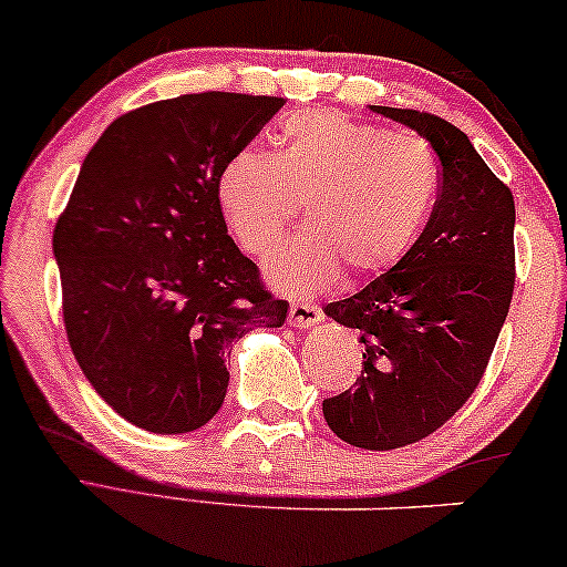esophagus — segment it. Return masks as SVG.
Listing matches in <instances>:
<instances>
[{"label":"esophagus","mask_w":567,"mask_h":567,"mask_svg":"<svg viewBox=\"0 0 567 567\" xmlns=\"http://www.w3.org/2000/svg\"><path fill=\"white\" fill-rule=\"evenodd\" d=\"M322 312L318 305H310V301H291L289 307V326L293 328H312L315 322H320Z\"/></svg>","instance_id":"1"}]
</instances>
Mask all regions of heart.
Returning a JSON list of instances; mask_svg holds the SVG:
<instances>
[{
    "mask_svg": "<svg viewBox=\"0 0 567 567\" xmlns=\"http://www.w3.org/2000/svg\"><path fill=\"white\" fill-rule=\"evenodd\" d=\"M443 172L427 140L336 112L281 122L276 153L245 148L218 174V205L239 247L270 257L307 205L312 229L268 266L278 289H326L341 274H385L406 257L437 208Z\"/></svg>",
    "mask_w": 567,
    "mask_h": 567,
    "instance_id": "b5f03b06",
    "label": "heart"
}]
</instances>
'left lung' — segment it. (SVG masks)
<instances>
[{"label":"left lung","mask_w":567,"mask_h":567,"mask_svg":"<svg viewBox=\"0 0 567 567\" xmlns=\"http://www.w3.org/2000/svg\"><path fill=\"white\" fill-rule=\"evenodd\" d=\"M430 140L443 187L427 229L399 266L326 315L359 330L362 378L322 401L328 427L364 451L430 437L472 399L516 286V205L455 124L372 106Z\"/></svg>","instance_id":"obj_1"}]
</instances>
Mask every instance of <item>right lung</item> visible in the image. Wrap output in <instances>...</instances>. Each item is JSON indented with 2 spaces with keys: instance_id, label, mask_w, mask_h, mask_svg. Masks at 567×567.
I'll list each match as a JSON object with an SVG mask.
<instances>
[{
  "instance_id": "1",
  "label": "right lung",
  "mask_w": 567,
  "mask_h": 567,
  "mask_svg": "<svg viewBox=\"0 0 567 567\" xmlns=\"http://www.w3.org/2000/svg\"><path fill=\"white\" fill-rule=\"evenodd\" d=\"M284 99L187 93L109 124L54 226L62 315L95 393L135 427L182 435L226 399L231 343L281 328L276 299L239 252L218 174Z\"/></svg>"
}]
</instances>
